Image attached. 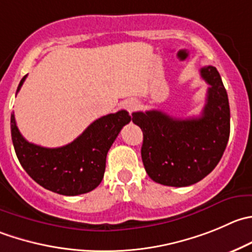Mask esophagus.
<instances>
[{
	"label": "esophagus",
	"mask_w": 252,
	"mask_h": 252,
	"mask_svg": "<svg viewBox=\"0 0 252 252\" xmlns=\"http://www.w3.org/2000/svg\"><path fill=\"white\" fill-rule=\"evenodd\" d=\"M124 107H126V109L129 113H131V112L138 107V101H135V99H128V101H126V103H124Z\"/></svg>",
	"instance_id": "esophagus-1"
}]
</instances>
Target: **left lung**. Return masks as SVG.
<instances>
[{
  "mask_svg": "<svg viewBox=\"0 0 252 252\" xmlns=\"http://www.w3.org/2000/svg\"><path fill=\"white\" fill-rule=\"evenodd\" d=\"M201 76L211 87L198 118H173L156 109L131 114L143 130L144 167L160 185L186 187L199 182L218 165L226 148L230 134L226 90L214 66L202 67Z\"/></svg>",
  "mask_w": 252,
  "mask_h": 252,
  "instance_id": "8db88e82",
  "label": "left lung"
}]
</instances>
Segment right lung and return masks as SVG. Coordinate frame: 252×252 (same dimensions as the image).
I'll return each instance as SVG.
<instances>
[{"label":"right lung","instance_id":"1","mask_svg":"<svg viewBox=\"0 0 252 252\" xmlns=\"http://www.w3.org/2000/svg\"><path fill=\"white\" fill-rule=\"evenodd\" d=\"M26 77L27 75L21 80L17 92ZM130 119L126 111L107 114L90 124L72 143L51 149L27 141L12 113L11 135L22 167L38 185L63 196H77L92 191L101 183L107 153Z\"/></svg>","mask_w":252,"mask_h":252}]
</instances>
